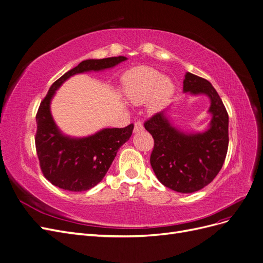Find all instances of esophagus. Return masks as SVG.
Returning <instances> with one entry per match:
<instances>
[{
  "mask_svg": "<svg viewBox=\"0 0 263 263\" xmlns=\"http://www.w3.org/2000/svg\"><path fill=\"white\" fill-rule=\"evenodd\" d=\"M144 129L143 125L141 122H136L135 123V126H134V133H139V132H142Z\"/></svg>",
  "mask_w": 263,
  "mask_h": 263,
  "instance_id": "34e87169",
  "label": "esophagus"
}]
</instances>
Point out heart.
<instances>
[{
    "label": "heart",
    "instance_id": "1",
    "mask_svg": "<svg viewBox=\"0 0 263 263\" xmlns=\"http://www.w3.org/2000/svg\"><path fill=\"white\" fill-rule=\"evenodd\" d=\"M121 82L124 97L133 104L145 101L146 111L150 114L163 111L171 103L176 92V84L170 77H165L159 70L146 66L126 71Z\"/></svg>",
    "mask_w": 263,
    "mask_h": 263
}]
</instances>
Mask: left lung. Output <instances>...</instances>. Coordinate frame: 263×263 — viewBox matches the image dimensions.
Listing matches in <instances>:
<instances>
[{"label":"left lung","instance_id":"1","mask_svg":"<svg viewBox=\"0 0 263 263\" xmlns=\"http://www.w3.org/2000/svg\"><path fill=\"white\" fill-rule=\"evenodd\" d=\"M183 92L209 99L212 119L203 132H183L168 108L144 123L154 139L150 162L157 179L180 193H193L211 183L224 163L229 145V115L217 90L207 80L186 72Z\"/></svg>","mask_w":263,"mask_h":263}]
</instances>
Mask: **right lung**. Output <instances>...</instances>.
Instances as JSON below:
<instances>
[{
    "mask_svg": "<svg viewBox=\"0 0 263 263\" xmlns=\"http://www.w3.org/2000/svg\"><path fill=\"white\" fill-rule=\"evenodd\" d=\"M125 60L124 56L84 60L49 87L36 114L35 146L41 170L50 183L72 192L89 190L103 179L119 149L129 140L133 124L124 128H102L86 137H71L60 130L50 111L56 91L71 77L111 69Z\"/></svg>",
    "mask_w": 263,
    "mask_h": 263,
    "instance_id": "add662e5",
    "label": "right lung"
}]
</instances>
